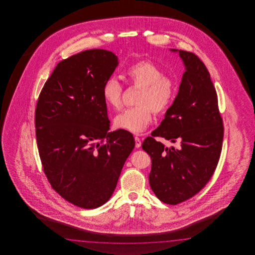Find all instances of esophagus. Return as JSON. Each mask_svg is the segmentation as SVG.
<instances>
[{
    "instance_id": "1",
    "label": "esophagus",
    "mask_w": 255,
    "mask_h": 255,
    "mask_svg": "<svg viewBox=\"0 0 255 255\" xmlns=\"http://www.w3.org/2000/svg\"><path fill=\"white\" fill-rule=\"evenodd\" d=\"M135 147H136V148H138V147H140L141 140H140V138H139V137H138V136H135Z\"/></svg>"
}]
</instances>
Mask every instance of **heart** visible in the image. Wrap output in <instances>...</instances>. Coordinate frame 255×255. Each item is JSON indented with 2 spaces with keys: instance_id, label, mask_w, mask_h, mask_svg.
I'll return each instance as SVG.
<instances>
[{
  "instance_id": "obj_1",
  "label": "heart",
  "mask_w": 255,
  "mask_h": 255,
  "mask_svg": "<svg viewBox=\"0 0 255 255\" xmlns=\"http://www.w3.org/2000/svg\"><path fill=\"white\" fill-rule=\"evenodd\" d=\"M124 76L133 87L141 90L134 108L126 109L114 120L116 128L128 130L132 133H140L151 122L153 112L165 114L173 102L176 87L171 77L164 75L161 67L150 60L137 61L125 71ZM104 100L114 109L123 106V87L116 78H109L102 89Z\"/></svg>"
}]
</instances>
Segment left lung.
Masks as SVG:
<instances>
[{
  "mask_svg": "<svg viewBox=\"0 0 255 255\" xmlns=\"http://www.w3.org/2000/svg\"><path fill=\"white\" fill-rule=\"evenodd\" d=\"M179 51L186 71L179 93L157 129L142 143L152 159L149 184L160 201L176 205L201 191L216 169L222 151L223 121L210 73L195 54ZM177 147L168 148L155 137Z\"/></svg>",
  "mask_w": 255,
  "mask_h": 255,
  "instance_id": "left-lung-1",
  "label": "left lung"
}]
</instances>
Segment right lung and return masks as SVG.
Wrapping results in <instances>:
<instances>
[{
    "label": "right lung",
    "mask_w": 255,
    "mask_h": 255,
    "mask_svg": "<svg viewBox=\"0 0 255 255\" xmlns=\"http://www.w3.org/2000/svg\"><path fill=\"white\" fill-rule=\"evenodd\" d=\"M118 57L90 49L61 61L39 95L34 124L51 187L65 201L95 209L110 199L135 146L125 129L109 130L102 89Z\"/></svg>",
    "instance_id": "right-lung-1"
}]
</instances>
